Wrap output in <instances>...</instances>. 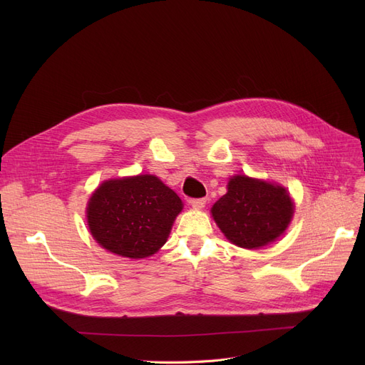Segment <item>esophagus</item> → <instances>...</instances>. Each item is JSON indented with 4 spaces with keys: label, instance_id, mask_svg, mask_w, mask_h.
Wrapping results in <instances>:
<instances>
[{
    "label": "esophagus",
    "instance_id": "obj_1",
    "mask_svg": "<svg viewBox=\"0 0 365 365\" xmlns=\"http://www.w3.org/2000/svg\"><path fill=\"white\" fill-rule=\"evenodd\" d=\"M205 204H207V198H194V200H190V205H192L197 210L204 208Z\"/></svg>",
    "mask_w": 365,
    "mask_h": 365
}]
</instances>
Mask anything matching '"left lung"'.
Returning <instances> with one entry per match:
<instances>
[{
	"label": "left lung",
	"mask_w": 365,
	"mask_h": 365,
	"mask_svg": "<svg viewBox=\"0 0 365 365\" xmlns=\"http://www.w3.org/2000/svg\"><path fill=\"white\" fill-rule=\"evenodd\" d=\"M293 208L292 198L282 186L235 176L227 183V192L213 205L212 215L232 244L259 248L285 231Z\"/></svg>",
	"instance_id": "obj_1"
}]
</instances>
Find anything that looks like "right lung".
<instances>
[{"instance_id": "right-lung-1", "label": "right lung", "mask_w": 365, "mask_h": 365, "mask_svg": "<svg viewBox=\"0 0 365 365\" xmlns=\"http://www.w3.org/2000/svg\"><path fill=\"white\" fill-rule=\"evenodd\" d=\"M182 201L158 178L140 175L102 183L88 201L90 232L103 248L143 259L167 241Z\"/></svg>"}]
</instances>
